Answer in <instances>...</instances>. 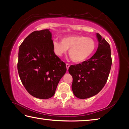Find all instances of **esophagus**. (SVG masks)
Segmentation results:
<instances>
[{"label": "esophagus", "mask_w": 129, "mask_h": 129, "mask_svg": "<svg viewBox=\"0 0 129 129\" xmlns=\"http://www.w3.org/2000/svg\"><path fill=\"white\" fill-rule=\"evenodd\" d=\"M66 67H67V70H68L69 68V67H70V65H69V64H68V63H67V64H66Z\"/></svg>", "instance_id": "esophagus-1"}]
</instances>
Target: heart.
Segmentation results:
<instances>
[{"label":"heart","mask_w":129,"mask_h":129,"mask_svg":"<svg viewBox=\"0 0 129 129\" xmlns=\"http://www.w3.org/2000/svg\"><path fill=\"white\" fill-rule=\"evenodd\" d=\"M53 48L57 55L61 56L69 50V55L75 62H82L90 57L95 51L96 44L93 39L81 35H71L53 40Z\"/></svg>","instance_id":"b5f03b06"}]
</instances>
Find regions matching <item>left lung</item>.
Listing matches in <instances>:
<instances>
[{
	"label": "left lung",
	"mask_w": 129,
	"mask_h": 129,
	"mask_svg": "<svg viewBox=\"0 0 129 129\" xmlns=\"http://www.w3.org/2000/svg\"><path fill=\"white\" fill-rule=\"evenodd\" d=\"M99 47L88 60L72 65L68 71L73 78L72 89L74 95L80 99L90 98L99 93L107 82L112 64L109 44L97 34Z\"/></svg>",
	"instance_id": "1"
}]
</instances>
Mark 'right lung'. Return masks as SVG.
<instances>
[{
  "label": "right lung",
  "instance_id": "obj_1",
  "mask_svg": "<svg viewBox=\"0 0 129 129\" xmlns=\"http://www.w3.org/2000/svg\"><path fill=\"white\" fill-rule=\"evenodd\" d=\"M49 29L32 32L19 48L17 71L24 86L30 95L40 99L53 96L66 64L53 51Z\"/></svg>",
  "mask_w": 129,
  "mask_h": 129
}]
</instances>
